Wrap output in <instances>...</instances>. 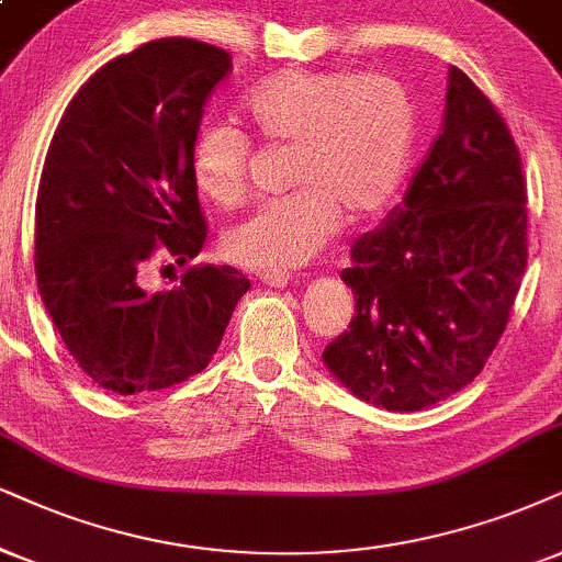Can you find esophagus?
Returning a JSON list of instances; mask_svg holds the SVG:
<instances>
[{"label":"esophagus","mask_w":562,"mask_h":562,"mask_svg":"<svg viewBox=\"0 0 562 562\" xmlns=\"http://www.w3.org/2000/svg\"><path fill=\"white\" fill-rule=\"evenodd\" d=\"M260 279H262V283H268V286H276V289L286 286V283L292 281L289 279V273H262Z\"/></svg>","instance_id":"34e87169"}]
</instances>
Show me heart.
I'll return each instance as SVG.
<instances>
[{
	"mask_svg": "<svg viewBox=\"0 0 562 562\" xmlns=\"http://www.w3.org/2000/svg\"><path fill=\"white\" fill-rule=\"evenodd\" d=\"M241 114L266 143L292 145L289 195L266 200L224 234L239 266L283 273L313 260L334 239L344 213L380 211L406 175L417 112L404 82L383 72L281 69L249 88ZM252 143L234 124L207 120L192 135L190 175L216 205L247 192Z\"/></svg>",
	"mask_w": 562,
	"mask_h": 562,
	"instance_id": "1",
	"label": "heart"
}]
</instances>
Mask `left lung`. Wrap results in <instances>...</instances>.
<instances>
[{"instance_id":"8db88e82","label":"left lung","mask_w":562,"mask_h":562,"mask_svg":"<svg viewBox=\"0 0 562 562\" xmlns=\"http://www.w3.org/2000/svg\"><path fill=\"white\" fill-rule=\"evenodd\" d=\"M526 182L514 135L459 67L442 133L401 203L351 245L349 330L323 362L355 396L419 412L480 375L508 325L526 258Z\"/></svg>"}]
</instances>
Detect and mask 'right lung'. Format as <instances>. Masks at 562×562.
Masks as SVG:
<instances>
[{"label": "right lung", "instance_id": "add662e5", "mask_svg": "<svg viewBox=\"0 0 562 562\" xmlns=\"http://www.w3.org/2000/svg\"><path fill=\"white\" fill-rule=\"evenodd\" d=\"M232 72L224 48L158 38L106 61L61 114L36 200V279L80 370L120 396L171 387L218 351L249 281L232 266L187 268L148 292L140 273L166 249L205 241L190 175L192 135Z\"/></svg>", "mask_w": 562, "mask_h": 562}]
</instances>
